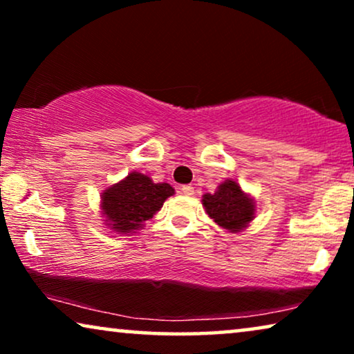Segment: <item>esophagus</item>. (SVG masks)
<instances>
[{"instance_id": "obj_1", "label": "esophagus", "mask_w": 354, "mask_h": 354, "mask_svg": "<svg viewBox=\"0 0 354 354\" xmlns=\"http://www.w3.org/2000/svg\"><path fill=\"white\" fill-rule=\"evenodd\" d=\"M180 190H182L183 195H187V196H192L193 193H195V188H193L192 185H182Z\"/></svg>"}]
</instances>
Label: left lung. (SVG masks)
Returning a JSON list of instances; mask_svg holds the SVG:
<instances>
[{
  "label": "left lung",
  "mask_w": 354,
  "mask_h": 354,
  "mask_svg": "<svg viewBox=\"0 0 354 354\" xmlns=\"http://www.w3.org/2000/svg\"><path fill=\"white\" fill-rule=\"evenodd\" d=\"M203 206L212 221L232 234L243 230L254 217V201L243 193L239 183L227 178L216 193L203 196Z\"/></svg>",
  "instance_id": "1"
}]
</instances>
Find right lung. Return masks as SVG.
Wrapping results in <instances>:
<instances>
[{
    "mask_svg": "<svg viewBox=\"0 0 354 354\" xmlns=\"http://www.w3.org/2000/svg\"><path fill=\"white\" fill-rule=\"evenodd\" d=\"M172 195L174 188L169 183H154L148 176L132 172L101 193V207L111 229L130 234L151 219Z\"/></svg>",
    "mask_w": 354,
    "mask_h": 354,
    "instance_id": "add662e5",
    "label": "right lung"
}]
</instances>
